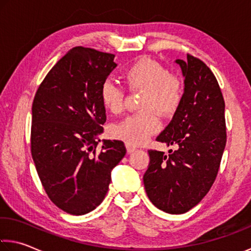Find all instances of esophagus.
<instances>
[{
	"label": "esophagus",
	"instance_id": "1",
	"mask_svg": "<svg viewBox=\"0 0 251 251\" xmlns=\"http://www.w3.org/2000/svg\"><path fill=\"white\" fill-rule=\"evenodd\" d=\"M126 149H127V153L130 154V153L135 152V151L137 150V147L132 145V144H129V143H126Z\"/></svg>",
	"mask_w": 251,
	"mask_h": 251
}]
</instances>
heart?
<instances>
[{"mask_svg":"<svg viewBox=\"0 0 251 251\" xmlns=\"http://www.w3.org/2000/svg\"><path fill=\"white\" fill-rule=\"evenodd\" d=\"M123 78L130 88L144 89L141 107L145 109L115 124L111 127V134L129 144L138 145L160 128L161 122L156 110L163 116H168L180 107L184 86L180 78L170 75L161 63L146 57L130 63L123 73ZM124 96V89L109 79L100 87V100L110 113L117 114L123 109Z\"/></svg>","mask_w":251,"mask_h":251,"instance_id":"heart-1","label":"heart"}]
</instances>
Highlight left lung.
I'll return each mask as SVG.
<instances>
[{
  "label": "left lung",
  "instance_id": "left-lung-1",
  "mask_svg": "<svg viewBox=\"0 0 251 251\" xmlns=\"http://www.w3.org/2000/svg\"><path fill=\"white\" fill-rule=\"evenodd\" d=\"M186 59L176 60L185 78L183 100L156 138L177 149L169 155L150 150L143 176L151 202L172 214L188 212L209 192L226 142L225 100L217 79L200 59Z\"/></svg>",
  "mask_w": 251,
  "mask_h": 251
}]
</instances>
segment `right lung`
Instances as JSON below:
<instances>
[{"mask_svg":"<svg viewBox=\"0 0 251 251\" xmlns=\"http://www.w3.org/2000/svg\"><path fill=\"white\" fill-rule=\"evenodd\" d=\"M115 55L75 47L48 73L32 104L31 154L43 189L59 209L86 214L101 203L110 173L126 154L122 141L104 140L100 87Z\"/></svg>","mask_w":251,"mask_h":251,"instance_id":"right-lung-1","label":"right lung"}]
</instances>
